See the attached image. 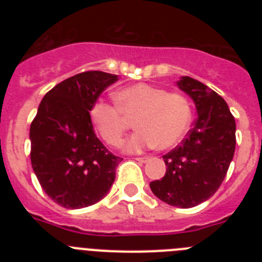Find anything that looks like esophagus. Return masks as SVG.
<instances>
[{
  "label": "esophagus",
  "mask_w": 262,
  "mask_h": 262,
  "mask_svg": "<svg viewBox=\"0 0 262 262\" xmlns=\"http://www.w3.org/2000/svg\"><path fill=\"white\" fill-rule=\"evenodd\" d=\"M136 161H139V163H147L148 157H136Z\"/></svg>",
  "instance_id": "1"
}]
</instances>
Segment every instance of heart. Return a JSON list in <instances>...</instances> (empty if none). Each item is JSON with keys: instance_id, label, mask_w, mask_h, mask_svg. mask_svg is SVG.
I'll return each instance as SVG.
<instances>
[{"instance_id": "b5f03b06", "label": "heart", "mask_w": 262, "mask_h": 262, "mask_svg": "<svg viewBox=\"0 0 262 262\" xmlns=\"http://www.w3.org/2000/svg\"><path fill=\"white\" fill-rule=\"evenodd\" d=\"M118 106L97 101L90 107V120L106 144L118 147L135 118V134L124 143L126 152L145 148L170 149L181 142L191 120L190 103L178 93L145 82L129 85L115 94Z\"/></svg>"}]
</instances>
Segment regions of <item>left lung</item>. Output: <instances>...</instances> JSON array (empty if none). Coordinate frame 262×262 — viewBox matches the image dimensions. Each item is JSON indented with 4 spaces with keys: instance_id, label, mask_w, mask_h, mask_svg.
Masks as SVG:
<instances>
[{
    "instance_id": "left-lung-1",
    "label": "left lung",
    "mask_w": 262,
    "mask_h": 262,
    "mask_svg": "<svg viewBox=\"0 0 262 262\" xmlns=\"http://www.w3.org/2000/svg\"><path fill=\"white\" fill-rule=\"evenodd\" d=\"M177 86L193 99L198 118L182 144L163 156L165 176L149 186L163 202L189 209L209 200L223 182L235 154L236 123L226 101L209 86L187 76Z\"/></svg>"
}]
</instances>
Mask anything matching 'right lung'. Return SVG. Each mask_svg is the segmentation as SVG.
I'll return each mask as SVG.
<instances>
[{"label": "right lung", "instance_id": "add662e5", "mask_svg": "<svg viewBox=\"0 0 262 262\" xmlns=\"http://www.w3.org/2000/svg\"><path fill=\"white\" fill-rule=\"evenodd\" d=\"M117 75L90 71L61 81L38 107L30 127L31 165L48 196L66 209L99 202L123 159L114 156L94 134L90 107Z\"/></svg>", "mask_w": 262, "mask_h": 262}]
</instances>
